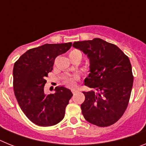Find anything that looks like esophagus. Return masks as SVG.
Wrapping results in <instances>:
<instances>
[{
	"instance_id": "1",
	"label": "esophagus",
	"mask_w": 146,
	"mask_h": 146,
	"mask_svg": "<svg viewBox=\"0 0 146 146\" xmlns=\"http://www.w3.org/2000/svg\"><path fill=\"white\" fill-rule=\"evenodd\" d=\"M72 94H73V95H75V94H76V93H77V91H76V90H72Z\"/></svg>"
}]
</instances>
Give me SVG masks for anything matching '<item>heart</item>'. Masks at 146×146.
Instances as JSON below:
<instances>
[{"label": "heart", "instance_id": "obj_1", "mask_svg": "<svg viewBox=\"0 0 146 146\" xmlns=\"http://www.w3.org/2000/svg\"><path fill=\"white\" fill-rule=\"evenodd\" d=\"M80 53L79 51H77V50H72L69 52V57H72L73 55H76V54ZM75 82H76V78L75 77H69V78H67L65 81H64V84L67 86V87H73L75 85Z\"/></svg>", "mask_w": 146, "mask_h": 146}]
</instances>
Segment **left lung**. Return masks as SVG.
I'll return each instance as SVG.
<instances>
[{
  "label": "left lung",
  "mask_w": 146,
  "mask_h": 146,
  "mask_svg": "<svg viewBox=\"0 0 146 146\" xmlns=\"http://www.w3.org/2000/svg\"><path fill=\"white\" fill-rule=\"evenodd\" d=\"M73 47L86 54L90 73L85 86L96 91L84 92L82 113L89 123L101 127L118 121L128 106L133 86L131 65L116 45L101 38L74 42Z\"/></svg>",
  "instance_id": "1"
}]
</instances>
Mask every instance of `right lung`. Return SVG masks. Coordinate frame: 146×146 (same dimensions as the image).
Returning a JSON list of instances; mask_svg holds the SVG:
<instances>
[{
    "instance_id": "1",
    "label": "right lung",
    "mask_w": 146,
    "mask_h": 146,
    "mask_svg": "<svg viewBox=\"0 0 146 146\" xmlns=\"http://www.w3.org/2000/svg\"><path fill=\"white\" fill-rule=\"evenodd\" d=\"M72 44L71 42L45 44L28 50L15 63V95L27 118L38 126H54L64 118L72 93L64 86H58L55 94H46L44 88L55 58L69 50Z\"/></svg>"
}]
</instances>
